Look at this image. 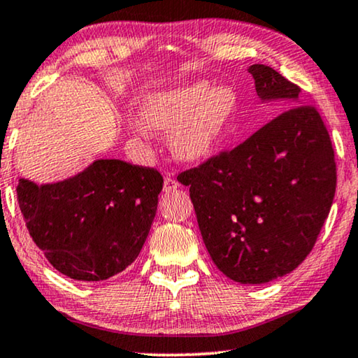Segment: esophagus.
Instances as JSON below:
<instances>
[{
	"label": "esophagus",
	"instance_id": "obj_1",
	"mask_svg": "<svg viewBox=\"0 0 358 358\" xmlns=\"http://www.w3.org/2000/svg\"><path fill=\"white\" fill-rule=\"evenodd\" d=\"M179 187V182L176 180L173 176H166L164 178V192H173Z\"/></svg>",
	"mask_w": 358,
	"mask_h": 358
}]
</instances>
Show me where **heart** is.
Masks as SVG:
<instances>
[{"instance_id":"1","label":"heart","mask_w":358,"mask_h":358,"mask_svg":"<svg viewBox=\"0 0 358 358\" xmlns=\"http://www.w3.org/2000/svg\"><path fill=\"white\" fill-rule=\"evenodd\" d=\"M238 109L233 87L195 81L146 97L140 120L146 130L171 134V151L179 161L199 164L213 158L231 138Z\"/></svg>"}]
</instances>
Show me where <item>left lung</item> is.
<instances>
[{"instance_id":"8db88e82","label":"left lung","mask_w":358,"mask_h":358,"mask_svg":"<svg viewBox=\"0 0 358 358\" xmlns=\"http://www.w3.org/2000/svg\"><path fill=\"white\" fill-rule=\"evenodd\" d=\"M262 104L282 114L236 148L178 176L189 185L205 248L239 283H267L305 261L329 215L336 163L317 110L267 65L248 68Z\"/></svg>"}]
</instances>
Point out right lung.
<instances>
[{
	"label": "right lung",
	"instance_id": "1",
	"mask_svg": "<svg viewBox=\"0 0 358 358\" xmlns=\"http://www.w3.org/2000/svg\"><path fill=\"white\" fill-rule=\"evenodd\" d=\"M163 176L120 159L36 184L19 179L17 200L34 243L63 275L99 282L138 257L153 223Z\"/></svg>",
	"mask_w": 358,
	"mask_h": 358
}]
</instances>
